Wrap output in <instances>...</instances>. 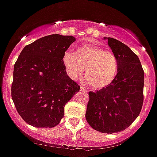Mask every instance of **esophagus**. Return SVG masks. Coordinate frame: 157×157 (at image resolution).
I'll return each instance as SVG.
<instances>
[{
    "label": "esophagus",
    "mask_w": 157,
    "mask_h": 157,
    "mask_svg": "<svg viewBox=\"0 0 157 157\" xmlns=\"http://www.w3.org/2000/svg\"><path fill=\"white\" fill-rule=\"evenodd\" d=\"M80 91H82V92H87V89H85V88H84V87H81L80 88Z\"/></svg>",
    "instance_id": "34e87169"
}]
</instances>
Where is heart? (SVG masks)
<instances>
[{
	"label": "heart",
	"mask_w": 157,
	"mask_h": 157,
	"mask_svg": "<svg viewBox=\"0 0 157 157\" xmlns=\"http://www.w3.org/2000/svg\"><path fill=\"white\" fill-rule=\"evenodd\" d=\"M63 63L72 79L81 77L85 70L86 82L94 89L108 88L117 78L118 59L114 52L94 44L80 46L75 52H65Z\"/></svg>",
	"instance_id": "1"
}]
</instances>
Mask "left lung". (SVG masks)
<instances>
[{"mask_svg":"<svg viewBox=\"0 0 157 157\" xmlns=\"http://www.w3.org/2000/svg\"><path fill=\"white\" fill-rule=\"evenodd\" d=\"M108 43L118 59L117 78L108 88L89 91L85 117L93 129L113 133L128 128L140 113L144 72L138 56L128 46L111 37Z\"/></svg>","mask_w":157,"mask_h":157,"instance_id":"left-lung-1","label":"left lung"}]
</instances>
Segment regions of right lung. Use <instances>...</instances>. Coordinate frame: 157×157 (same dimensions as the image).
Returning a JSON list of instances; mask_svg holds the SVG:
<instances>
[{"instance_id":"add662e5","label":"right lung","mask_w":157,"mask_h":157,"mask_svg":"<svg viewBox=\"0 0 157 157\" xmlns=\"http://www.w3.org/2000/svg\"><path fill=\"white\" fill-rule=\"evenodd\" d=\"M75 41L52 34L24 48L14 64L11 97L18 114L36 128H53L64 116L66 104L80 86L67 75L63 57Z\"/></svg>"}]
</instances>
